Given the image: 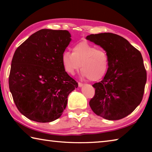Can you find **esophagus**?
<instances>
[{
    "label": "esophagus",
    "instance_id": "obj_1",
    "mask_svg": "<svg viewBox=\"0 0 152 152\" xmlns=\"http://www.w3.org/2000/svg\"><path fill=\"white\" fill-rule=\"evenodd\" d=\"M83 85H84V84L81 83V82H78V86H79V87H82V86H83Z\"/></svg>",
    "mask_w": 152,
    "mask_h": 152
}]
</instances>
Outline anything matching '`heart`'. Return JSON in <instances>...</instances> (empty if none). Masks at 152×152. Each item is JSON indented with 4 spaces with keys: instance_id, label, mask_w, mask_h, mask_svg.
Instances as JSON below:
<instances>
[{
    "instance_id": "1",
    "label": "heart",
    "mask_w": 152,
    "mask_h": 152,
    "mask_svg": "<svg viewBox=\"0 0 152 152\" xmlns=\"http://www.w3.org/2000/svg\"><path fill=\"white\" fill-rule=\"evenodd\" d=\"M61 60L67 74L74 75L80 67L82 76L91 81H98L103 78L109 65L107 51L86 42L74 45L72 53L64 51Z\"/></svg>"
}]
</instances>
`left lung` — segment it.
I'll return each instance as SVG.
<instances>
[{
	"instance_id": "left-lung-1",
	"label": "left lung",
	"mask_w": 152,
	"mask_h": 152,
	"mask_svg": "<svg viewBox=\"0 0 152 152\" xmlns=\"http://www.w3.org/2000/svg\"><path fill=\"white\" fill-rule=\"evenodd\" d=\"M86 39L101 46L109 60L104 78L92 85L95 94L90 107L105 119H123L142 101L147 80L142 56L127 39L114 33L91 34Z\"/></svg>"
}]
</instances>
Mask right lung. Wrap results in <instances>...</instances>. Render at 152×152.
Here are the masks:
<instances>
[{
	"mask_svg": "<svg viewBox=\"0 0 152 152\" xmlns=\"http://www.w3.org/2000/svg\"><path fill=\"white\" fill-rule=\"evenodd\" d=\"M70 37L66 30L41 29L15 51L9 89L18 110L30 120L48 123L60 118L69 94L78 88L61 60Z\"/></svg>",
	"mask_w": 152,
	"mask_h": 152,
	"instance_id": "add662e5",
	"label": "right lung"
}]
</instances>
